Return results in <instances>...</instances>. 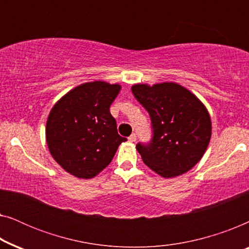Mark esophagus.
Segmentation results:
<instances>
[{
	"instance_id": "obj_1",
	"label": "esophagus",
	"mask_w": 249,
	"mask_h": 249,
	"mask_svg": "<svg viewBox=\"0 0 249 249\" xmlns=\"http://www.w3.org/2000/svg\"><path fill=\"white\" fill-rule=\"evenodd\" d=\"M128 139H129V142H136V139H137V136H136V134H131V135L128 137Z\"/></svg>"
}]
</instances>
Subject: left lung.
Masks as SVG:
<instances>
[{
    "mask_svg": "<svg viewBox=\"0 0 249 249\" xmlns=\"http://www.w3.org/2000/svg\"><path fill=\"white\" fill-rule=\"evenodd\" d=\"M131 90L152 121V139L137 144L145 164L164 178L192 169L205 153L212 131L202 102L175 83L139 84Z\"/></svg>",
    "mask_w": 249,
    "mask_h": 249,
    "instance_id": "left-lung-1",
    "label": "left lung"
}]
</instances>
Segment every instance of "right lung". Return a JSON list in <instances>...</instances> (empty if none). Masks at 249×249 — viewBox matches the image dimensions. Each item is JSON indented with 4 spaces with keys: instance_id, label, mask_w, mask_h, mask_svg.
Segmentation results:
<instances>
[{
    "instance_id": "obj_1",
    "label": "right lung",
    "mask_w": 249,
    "mask_h": 249,
    "mask_svg": "<svg viewBox=\"0 0 249 249\" xmlns=\"http://www.w3.org/2000/svg\"><path fill=\"white\" fill-rule=\"evenodd\" d=\"M121 87L104 81L80 85L64 95L50 112L46 141L53 159L77 178L89 179L110 164L119 145L110 107Z\"/></svg>"
}]
</instances>
